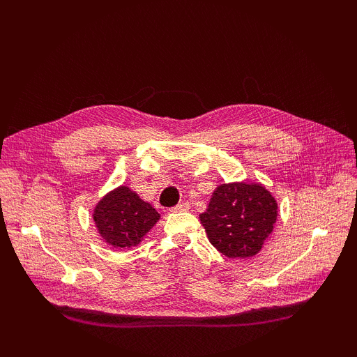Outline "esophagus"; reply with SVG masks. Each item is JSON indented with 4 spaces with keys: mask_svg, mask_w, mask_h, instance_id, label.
<instances>
[{
    "mask_svg": "<svg viewBox=\"0 0 357 357\" xmlns=\"http://www.w3.org/2000/svg\"><path fill=\"white\" fill-rule=\"evenodd\" d=\"M187 210H190V204L188 202H179L176 207L172 208V211H174V213H178V211H187Z\"/></svg>",
    "mask_w": 357,
    "mask_h": 357,
    "instance_id": "1",
    "label": "esophagus"
}]
</instances>
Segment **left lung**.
Here are the masks:
<instances>
[{
  "label": "left lung",
  "instance_id": "1",
  "mask_svg": "<svg viewBox=\"0 0 357 357\" xmlns=\"http://www.w3.org/2000/svg\"><path fill=\"white\" fill-rule=\"evenodd\" d=\"M201 222L219 253L227 257L255 256L276 224L278 204L261 184L219 185Z\"/></svg>",
  "mask_w": 357,
  "mask_h": 357
}]
</instances>
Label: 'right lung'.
Returning a JSON list of instances; mask_svg holds the SVG:
<instances>
[{
  "instance_id": "1",
  "label": "right lung",
  "mask_w": 357,
  "mask_h": 357,
  "mask_svg": "<svg viewBox=\"0 0 357 357\" xmlns=\"http://www.w3.org/2000/svg\"><path fill=\"white\" fill-rule=\"evenodd\" d=\"M98 231L107 244L124 248L139 244L159 213L128 187L121 185L98 202L93 211Z\"/></svg>"
}]
</instances>
